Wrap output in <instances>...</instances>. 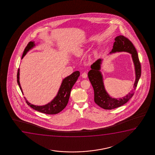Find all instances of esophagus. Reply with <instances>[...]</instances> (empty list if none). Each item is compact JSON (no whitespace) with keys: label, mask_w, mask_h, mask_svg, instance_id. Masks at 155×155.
I'll return each mask as SVG.
<instances>
[{"label":"esophagus","mask_w":155,"mask_h":155,"mask_svg":"<svg viewBox=\"0 0 155 155\" xmlns=\"http://www.w3.org/2000/svg\"><path fill=\"white\" fill-rule=\"evenodd\" d=\"M81 77H83V78H86L87 77V74L86 72H83V74H81Z\"/></svg>","instance_id":"esophagus-1"}]
</instances>
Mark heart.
<instances>
[{"instance_id": "1", "label": "heart", "mask_w": 155, "mask_h": 155, "mask_svg": "<svg viewBox=\"0 0 155 155\" xmlns=\"http://www.w3.org/2000/svg\"><path fill=\"white\" fill-rule=\"evenodd\" d=\"M84 49H83V48H79L75 51L74 54L77 56H81L84 53Z\"/></svg>"}]
</instances>
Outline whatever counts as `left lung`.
<instances>
[{"label": "left lung", "instance_id": "left-lung-1", "mask_svg": "<svg viewBox=\"0 0 155 155\" xmlns=\"http://www.w3.org/2000/svg\"><path fill=\"white\" fill-rule=\"evenodd\" d=\"M111 52L125 51L132 54L134 61L136 79L134 84V90L138 85L141 74V67L138 57V53L136 48L131 41L123 35L117 36L115 38V42ZM102 60L98 59L91 65V70L88 73V76L94 91V101L98 106L105 110H112L123 105L128 102L134 94V91L122 98H113L107 93L103 81V77L100 72L101 64Z\"/></svg>", "mask_w": 155, "mask_h": 155}]
</instances>
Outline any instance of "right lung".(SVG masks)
<instances>
[{
    "instance_id": "add662e5",
    "label": "right lung",
    "mask_w": 155,
    "mask_h": 155,
    "mask_svg": "<svg viewBox=\"0 0 155 155\" xmlns=\"http://www.w3.org/2000/svg\"><path fill=\"white\" fill-rule=\"evenodd\" d=\"M35 46L33 42H30L28 43L27 46L24 49L23 54L22 55L21 59L25 55L27 52L29 51L30 49ZM19 68L17 70V81L18 85L19 86V88L23 93L21 85L19 81ZM80 75V72L79 71H76L73 72L70 76L67 77L66 78L64 79L61 85L59 91L57 95L52 100L50 103L44 105V106H36L31 104L28 101H26L25 98L26 103L28 105L33 108L35 110H38V112L47 114H55L58 113L60 112L63 110L68 104L69 98L70 97V91L72 89L73 86L76 82L77 79Z\"/></svg>"
}]
</instances>
